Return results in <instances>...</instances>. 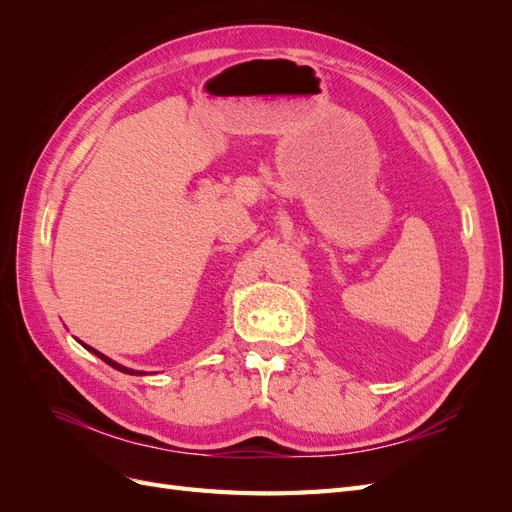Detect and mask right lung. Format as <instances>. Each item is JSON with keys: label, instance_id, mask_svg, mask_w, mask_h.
<instances>
[{"label": "right lung", "instance_id": "add662e5", "mask_svg": "<svg viewBox=\"0 0 512 512\" xmlns=\"http://www.w3.org/2000/svg\"><path fill=\"white\" fill-rule=\"evenodd\" d=\"M89 352H94L96 356H100V359L104 361V363H108V365H113L115 369H119V371H123V374H143V371H134V369H128V367H123V365H119V363H115V361H111V359H108V356H104V354H100L98 350H94V348H89V346H85Z\"/></svg>", "mask_w": 512, "mask_h": 512}]
</instances>
